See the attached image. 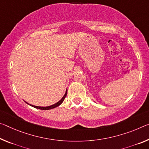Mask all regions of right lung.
Returning <instances> with one entry per match:
<instances>
[{
    "label": "right lung",
    "mask_w": 149,
    "mask_h": 149,
    "mask_svg": "<svg viewBox=\"0 0 149 149\" xmlns=\"http://www.w3.org/2000/svg\"><path fill=\"white\" fill-rule=\"evenodd\" d=\"M67 91H66V92H65V95H63V97L61 99V100L58 101V102H57L56 103H55V104H54V105H50V106H48V107H38V106H34V105H31L32 107H35V108H36V109H42V110H48V109H54V108H55V107H58V106H59L60 105V104H62V102L63 101V100H65V97H66V95H67Z\"/></svg>",
    "instance_id": "obj_1"
}]
</instances>
